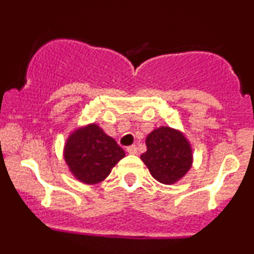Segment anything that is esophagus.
I'll list each match as a JSON object with an SVG mask.
<instances>
[{"mask_svg":"<svg viewBox=\"0 0 254 254\" xmlns=\"http://www.w3.org/2000/svg\"><path fill=\"white\" fill-rule=\"evenodd\" d=\"M127 151L129 153H131V155H135V153H137V147L135 145H131L129 147H127Z\"/></svg>","mask_w":254,"mask_h":254,"instance_id":"esophagus-1","label":"esophagus"}]
</instances>
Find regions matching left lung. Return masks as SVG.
Returning <instances> with one entry per match:
<instances>
[{
    "label": "left lung",
    "instance_id": "8db88e82",
    "mask_svg": "<svg viewBox=\"0 0 254 254\" xmlns=\"http://www.w3.org/2000/svg\"><path fill=\"white\" fill-rule=\"evenodd\" d=\"M146 146L141 160L156 181L173 184L190 170L191 148L182 132L168 127H158L146 137Z\"/></svg>",
    "mask_w": 254,
    "mask_h": 254
}]
</instances>
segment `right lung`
Wrapping results in <instances>:
<instances>
[{
    "mask_svg": "<svg viewBox=\"0 0 254 254\" xmlns=\"http://www.w3.org/2000/svg\"><path fill=\"white\" fill-rule=\"evenodd\" d=\"M65 161L72 175L86 184L106 179L125 156L124 150L97 124L76 130L65 145Z\"/></svg>",
    "mask_w": 254,
    "mask_h": 254,
    "instance_id": "add662e5",
    "label": "right lung"
}]
</instances>
